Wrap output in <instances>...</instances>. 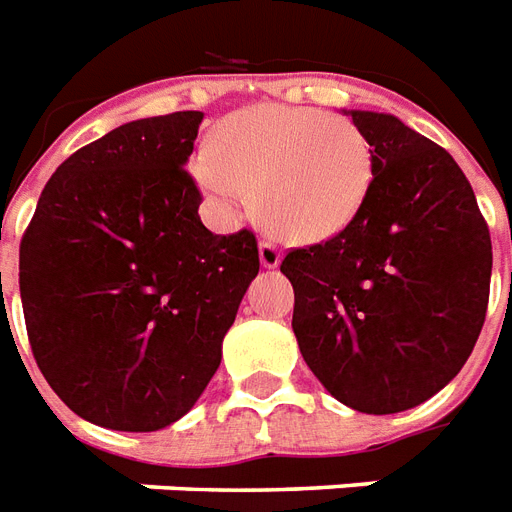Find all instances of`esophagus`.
Wrapping results in <instances>:
<instances>
[{
  "label": "esophagus",
  "mask_w": 512,
  "mask_h": 512,
  "mask_svg": "<svg viewBox=\"0 0 512 512\" xmlns=\"http://www.w3.org/2000/svg\"><path fill=\"white\" fill-rule=\"evenodd\" d=\"M260 263H263V268H276V265L282 263V249L276 247V241H260Z\"/></svg>",
  "instance_id": "34e87169"
}]
</instances>
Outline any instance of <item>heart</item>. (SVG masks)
I'll use <instances>...</instances> for the list:
<instances>
[{"mask_svg": "<svg viewBox=\"0 0 512 512\" xmlns=\"http://www.w3.org/2000/svg\"><path fill=\"white\" fill-rule=\"evenodd\" d=\"M195 179L222 209L255 193L260 220L292 241L341 233L368 201L373 150L351 120L306 107H255L225 117Z\"/></svg>", "mask_w": 512, "mask_h": 512, "instance_id": "heart-1", "label": "heart"}]
</instances>
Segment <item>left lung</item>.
<instances>
[{
	"instance_id": "left-lung-1",
	"label": "left lung",
	"mask_w": 512,
	"mask_h": 512,
	"mask_svg": "<svg viewBox=\"0 0 512 512\" xmlns=\"http://www.w3.org/2000/svg\"><path fill=\"white\" fill-rule=\"evenodd\" d=\"M373 150L360 214L290 249L292 330L327 392L360 413H400L440 392L481 335L491 236L443 147L384 112H349Z\"/></svg>"
}]
</instances>
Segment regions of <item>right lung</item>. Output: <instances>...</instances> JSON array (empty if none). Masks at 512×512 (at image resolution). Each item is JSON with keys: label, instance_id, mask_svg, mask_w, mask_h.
Here are the masks:
<instances>
[{"label": "right lung", "instance_id": "right-lung-1", "mask_svg": "<svg viewBox=\"0 0 512 512\" xmlns=\"http://www.w3.org/2000/svg\"><path fill=\"white\" fill-rule=\"evenodd\" d=\"M204 112L144 117L69 155L21 241L23 317L50 389L85 421L155 432L222 360L249 282L252 230L217 236L185 171Z\"/></svg>", "mask_w": 512, "mask_h": 512}]
</instances>
